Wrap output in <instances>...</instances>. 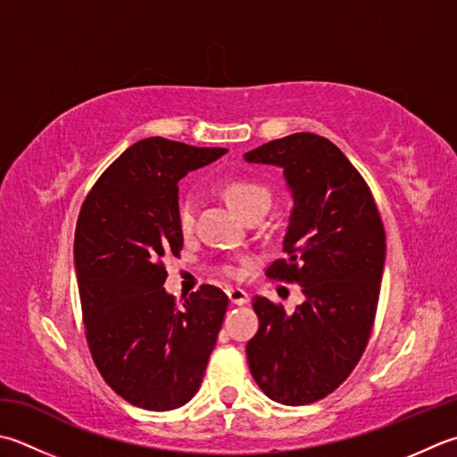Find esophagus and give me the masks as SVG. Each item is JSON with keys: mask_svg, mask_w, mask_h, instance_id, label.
<instances>
[{"mask_svg": "<svg viewBox=\"0 0 457 457\" xmlns=\"http://www.w3.org/2000/svg\"><path fill=\"white\" fill-rule=\"evenodd\" d=\"M226 293H228L231 305H245V303H249V295L244 289L226 287Z\"/></svg>", "mask_w": 457, "mask_h": 457, "instance_id": "34e87169", "label": "esophagus"}]
</instances>
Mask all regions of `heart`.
Segmentation results:
<instances>
[{"mask_svg":"<svg viewBox=\"0 0 457 457\" xmlns=\"http://www.w3.org/2000/svg\"><path fill=\"white\" fill-rule=\"evenodd\" d=\"M223 198L229 204V208L234 210L237 216L245 218L257 208H270L271 205V192L265 186L249 182V180H234L223 186ZM195 210L198 204L187 195L182 200L180 208H178V221L184 231H190L195 221ZM229 275H234V270H228Z\"/></svg>","mask_w":457,"mask_h":457,"instance_id":"heart-1","label":"heart"}]
</instances>
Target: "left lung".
<instances>
[{
  "label": "left lung",
  "instance_id": "obj_1",
  "mask_svg": "<svg viewBox=\"0 0 457 457\" xmlns=\"http://www.w3.org/2000/svg\"><path fill=\"white\" fill-rule=\"evenodd\" d=\"M244 158L283 170L293 210L285 259L267 267V277L295 281L305 295L291 315L253 299L259 330L247 343L249 370L279 404H311L341 386L369 343L386 236L370 187L330 140L295 132Z\"/></svg>",
  "mask_w": 457,
  "mask_h": 457
}]
</instances>
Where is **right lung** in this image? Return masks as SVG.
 Here are the masks:
<instances>
[{"label":"right lung","mask_w":457,"mask_h":457,"mask_svg":"<svg viewBox=\"0 0 457 457\" xmlns=\"http://www.w3.org/2000/svg\"><path fill=\"white\" fill-rule=\"evenodd\" d=\"M152 137L127 148L80 208L75 270L87 341L104 382L132 406L166 412L198 392L228 309L202 285L182 307L162 287L184 245L178 182L226 154Z\"/></svg>","instance_id":"obj_1"}]
</instances>
